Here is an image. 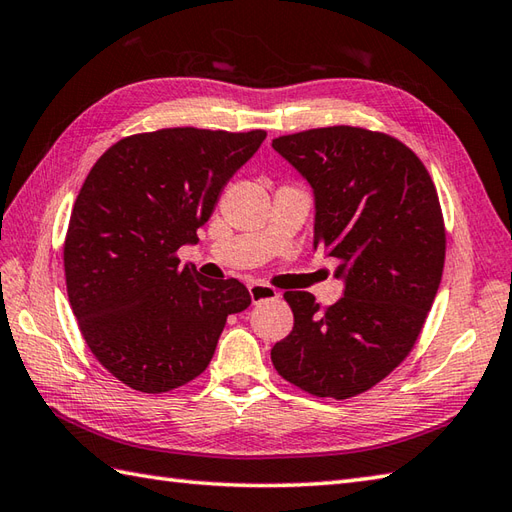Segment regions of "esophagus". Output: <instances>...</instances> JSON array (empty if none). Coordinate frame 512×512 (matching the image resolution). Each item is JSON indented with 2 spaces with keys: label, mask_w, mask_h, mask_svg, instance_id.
<instances>
[{
  "label": "esophagus",
  "mask_w": 512,
  "mask_h": 512,
  "mask_svg": "<svg viewBox=\"0 0 512 512\" xmlns=\"http://www.w3.org/2000/svg\"><path fill=\"white\" fill-rule=\"evenodd\" d=\"M248 295H250V301H253V303H262V301L277 299L279 292L273 286H266V284H250Z\"/></svg>",
  "instance_id": "1"
}]
</instances>
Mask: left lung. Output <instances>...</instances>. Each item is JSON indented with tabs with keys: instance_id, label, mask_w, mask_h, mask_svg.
<instances>
[{
	"instance_id": "8db88e82",
	"label": "left lung",
	"mask_w": 512,
	"mask_h": 512,
	"mask_svg": "<svg viewBox=\"0 0 512 512\" xmlns=\"http://www.w3.org/2000/svg\"><path fill=\"white\" fill-rule=\"evenodd\" d=\"M314 189V248L339 259L345 292L321 308L288 290L295 325L270 358L319 398L372 389L416 345L442 279L447 231L427 167L398 138L334 125L273 140Z\"/></svg>"
}]
</instances>
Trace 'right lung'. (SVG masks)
Here are the masks:
<instances>
[{"label":"right lung","instance_id":"add662e5","mask_svg":"<svg viewBox=\"0 0 512 512\" xmlns=\"http://www.w3.org/2000/svg\"><path fill=\"white\" fill-rule=\"evenodd\" d=\"M264 129L167 127L118 140L76 195L63 244L68 299L107 372L165 394L211 363L228 314L250 306L237 279L180 266L224 184L264 143Z\"/></svg>","mask_w":512,"mask_h":512}]
</instances>
